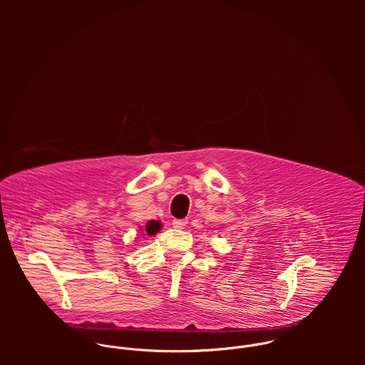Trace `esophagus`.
Wrapping results in <instances>:
<instances>
[{
    "instance_id": "1",
    "label": "esophagus",
    "mask_w": 365,
    "mask_h": 365,
    "mask_svg": "<svg viewBox=\"0 0 365 365\" xmlns=\"http://www.w3.org/2000/svg\"><path fill=\"white\" fill-rule=\"evenodd\" d=\"M187 223H188L187 219H174V220H173V227H175V229H184V227L187 226Z\"/></svg>"
}]
</instances>
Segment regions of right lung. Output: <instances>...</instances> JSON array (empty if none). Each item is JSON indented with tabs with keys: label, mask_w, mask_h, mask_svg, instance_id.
Listing matches in <instances>:
<instances>
[{
	"label": "right lung",
	"mask_w": 365,
	"mask_h": 365,
	"mask_svg": "<svg viewBox=\"0 0 365 365\" xmlns=\"http://www.w3.org/2000/svg\"><path fill=\"white\" fill-rule=\"evenodd\" d=\"M160 229H161V223H160V222H157V220H149V222L146 223L145 232H146L149 236H153V235H156Z\"/></svg>",
	"instance_id": "add662e5"
}]
</instances>
